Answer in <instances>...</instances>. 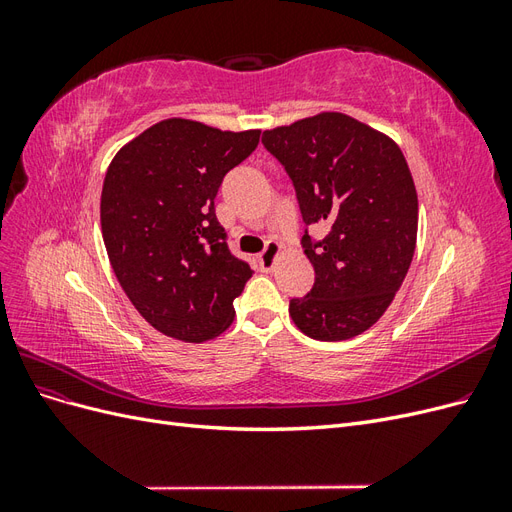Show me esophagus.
<instances>
[{
    "label": "esophagus",
    "mask_w": 512,
    "mask_h": 512,
    "mask_svg": "<svg viewBox=\"0 0 512 512\" xmlns=\"http://www.w3.org/2000/svg\"><path fill=\"white\" fill-rule=\"evenodd\" d=\"M282 254V245L277 241H267L265 250L258 256V265L262 271H273L277 265V258Z\"/></svg>",
    "instance_id": "34e87169"
}]
</instances>
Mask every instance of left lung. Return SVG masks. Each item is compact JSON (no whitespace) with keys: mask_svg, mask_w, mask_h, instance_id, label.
Here are the masks:
<instances>
[{"mask_svg":"<svg viewBox=\"0 0 512 512\" xmlns=\"http://www.w3.org/2000/svg\"><path fill=\"white\" fill-rule=\"evenodd\" d=\"M262 143L297 192L303 235L316 273L312 290L290 301V318L312 339L342 342L367 331L391 305L416 247L418 198L408 162L386 134L344 113H318L265 130Z\"/></svg>","mask_w":512,"mask_h":512,"instance_id":"obj_1","label":"left lung"}]
</instances>
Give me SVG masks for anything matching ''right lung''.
I'll use <instances>...</instances> for the list:
<instances>
[{"label":"right lung","mask_w":512,"mask_h":512,"mask_svg":"<svg viewBox=\"0 0 512 512\" xmlns=\"http://www.w3.org/2000/svg\"><path fill=\"white\" fill-rule=\"evenodd\" d=\"M258 141L260 130L224 132L173 117L123 145L106 170L108 260L138 314L168 337L200 344L235 320L232 301L254 271L230 254L213 200Z\"/></svg>","instance_id":"right-lung-1"}]
</instances>
